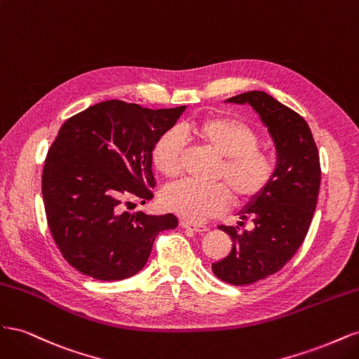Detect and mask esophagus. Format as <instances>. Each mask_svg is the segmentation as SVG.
I'll return each instance as SVG.
<instances>
[{
  "label": "esophagus",
  "instance_id": "1",
  "mask_svg": "<svg viewBox=\"0 0 359 359\" xmlns=\"http://www.w3.org/2000/svg\"><path fill=\"white\" fill-rule=\"evenodd\" d=\"M180 224H181V227H184V229H191V231L199 232V233H203V232L208 231V227H206V226L194 224V223H190V222H186V220H182Z\"/></svg>",
  "mask_w": 359,
  "mask_h": 359
}]
</instances>
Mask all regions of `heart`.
<instances>
[{
	"label": "heart",
	"instance_id": "b5f03b06",
	"mask_svg": "<svg viewBox=\"0 0 359 359\" xmlns=\"http://www.w3.org/2000/svg\"><path fill=\"white\" fill-rule=\"evenodd\" d=\"M186 132L222 158L215 180L224 184H173L163 193V202L169 211L190 222H205L226 210L231 194L235 202L244 203L260 196L271 186L276 177V161L259 149V135L241 119L205 118L187 126ZM182 147L177 128H168L157 137L151 158L163 177L175 178L180 173Z\"/></svg>",
	"mask_w": 359,
	"mask_h": 359
}]
</instances>
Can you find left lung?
Listing matches in <instances>:
<instances>
[{"label":"left lung","instance_id":"8db88e82","mask_svg":"<svg viewBox=\"0 0 359 359\" xmlns=\"http://www.w3.org/2000/svg\"><path fill=\"white\" fill-rule=\"evenodd\" d=\"M226 102L248 103L268 127L277 149L276 177L260 196L240 211L253 231L219 226L232 238L231 253L212 264V273L235 286L252 285L283 268L306 238L320 187V161L311 130L299 114L264 91H248Z\"/></svg>","mask_w":359,"mask_h":359}]
</instances>
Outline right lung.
I'll list each match as a JSON object with an SVG mask.
<instances>
[{"label": "right lung", "instance_id": "right-lung-1", "mask_svg": "<svg viewBox=\"0 0 359 359\" xmlns=\"http://www.w3.org/2000/svg\"><path fill=\"white\" fill-rule=\"evenodd\" d=\"M184 111L106 100L61 126L41 193L53 241L79 273L103 281L132 277L145 266L158 232L177 227L173 214H130L123 205L130 196L153 199L151 151Z\"/></svg>", "mask_w": 359, "mask_h": 359}]
</instances>
